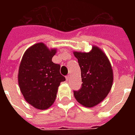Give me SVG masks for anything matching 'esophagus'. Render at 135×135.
Here are the masks:
<instances>
[{"mask_svg": "<svg viewBox=\"0 0 135 135\" xmlns=\"http://www.w3.org/2000/svg\"><path fill=\"white\" fill-rule=\"evenodd\" d=\"M66 79L67 81H69V80H70V75H67L66 77Z\"/></svg>", "mask_w": 135, "mask_h": 135, "instance_id": "1", "label": "esophagus"}]
</instances>
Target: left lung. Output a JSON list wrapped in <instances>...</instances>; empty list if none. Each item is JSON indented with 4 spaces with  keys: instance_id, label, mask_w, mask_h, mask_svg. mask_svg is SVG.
I'll return each instance as SVG.
<instances>
[{
    "instance_id": "left-lung-1",
    "label": "left lung",
    "mask_w": 135,
    "mask_h": 135,
    "mask_svg": "<svg viewBox=\"0 0 135 135\" xmlns=\"http://www.w3.org/2000/svg\"><path fill=\"white\" fill-rule=\"evenodd\" d=\"M81 69L82 86L74 90V95L80 104L91 108L100 103L109 93L113 76L107 56L98 47L90 53L74 52Z\"/></svg>"
}]
</instances>
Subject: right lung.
I'll return each mask as SVG.
<instances>
[{
	"instance_id": "add662e5",
	"label": "right lung",
	"mask_w": 135,
	"mask_h": 135,
	"mask_svg": "<svg viewBox=\"0 0 135 135\" xmlns=\"http://www.w3.org/2000/svg\"><path fill=\"white\" fill-rule=\"evenodd\" d=\"M56 53L55 49L37 43L26 50L19 66L18 82L22 95L40 110L53 104L60 83L66 80L60 73L61 66L52 61Z\"/></svg>"
}]
</instances>
